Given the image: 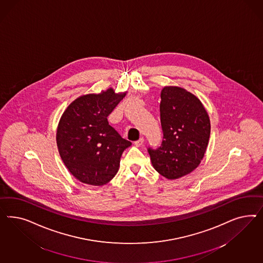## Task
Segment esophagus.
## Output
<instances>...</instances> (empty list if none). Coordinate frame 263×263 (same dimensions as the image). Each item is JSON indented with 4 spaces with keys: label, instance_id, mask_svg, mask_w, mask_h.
I'll return each mask as SVG.
<instances>
[{
    "label": "esophagus",
    "instance_id": "obj_1",
    "mask_svg": "<svg viewBox=\"0 0 263 263\" xmlns=\"http://www.w3.org/2000/svg\"><path fill=\"white\" fill-rule=\"evenodd\" d=\"M143 142H144V140H143V138H140L138 141H136L135 145L136 146H141L142 144H143Z\"/></svg>",
    "mask_w": 263,
    "mask_h": 263
}]
</instances>
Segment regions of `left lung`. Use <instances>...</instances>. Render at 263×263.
I'll list each match as a JSON object with an SVG mask.
<instances>
[{"label":"left lung","instance_id":"8db88e82","mask_svg":"<svg viewBox=\"0 0 263 263\" xmlns=\"http://www.w3.org/2000/svg\"><path fill=\"white\" fill-rule=\"evenodd\" d=\"M163 142L148 148L152 166L167 179L189 175L199 167L210 137V120L199 98L185 88L167 86L161 91Z\"/></svg>","mask_w":263,"mask_h":263}]
</instances>
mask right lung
Wrapping results in <instances>:
<instances>
[{
  "label": "right lung",
  "mask_w": 263,
  "mask_h": 263,
  "mask_svg": "<svg viewBox=\"0 0 263 263\" xmlns=\"http://www.w3.org/2000/svg\"><path fill=\"white\" fill-rule=\"evenodd\" d=\"M125 95L110 88L79 96L61 117L56 134L59 153L70 174L83 183H108L119 172L122 152L132 144L107 120Z\"/></svg>",
  "instance_id": "1"
}]
</instances>
